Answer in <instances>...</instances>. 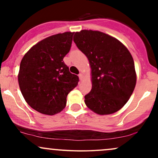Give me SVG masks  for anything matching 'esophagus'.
I'll return each instance as SVG.
<instances>
[{
  "instance_id": "esophagus-1",
  "label": "esophagus",
  "mask_w": 158,
  "mask_h": 158,
  "mask_svg": "<svg viewBox=\"0 0 158 158\" xmlns=\"http://www.w3.org/2000/svg\"><path fill=\"white\" fill-rule=\"evenodd\" d=\"M79 79H80V80H82V79H83V77H84V76H83L82 73H79Z\"/></svg>"
}]
</instances>
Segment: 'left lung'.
<instances>
[{"label": "left lung", "instance_id": "1", "mask_svg": "<svg viewBox=\"0 0 158 158\" xmlns=\"http://www.w3.org/2000/svg\"><path fill=\"white\" fill-rule=\"evenodd\" d=\"M73 41L91 68L92 89L85 96V105L100 115L121 109L137 80L130 52L117 39L99 31L81 30L76 32Z\"/></svg>", "mask_w": 158, "mask_h": 158}]
</instances>
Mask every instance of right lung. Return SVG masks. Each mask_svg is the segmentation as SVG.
Wrapping results in <instances>:
<instances>
[{
	"label": "right lung",
	"instance_id": "right-lung-1",
	"mask_svg": "<svg viewBox=\"0 0 158 158\" xmlns=\"http://www.w3.org/2000/svg\"><path fill=\"white\" fill-rule=\"evenodd\" d=\"M74 32L43 39L25 54L20 64L19 84L27 104L43 114L54 115L66 106L67 96L77 86L78 76L63 59L70 51Z\"/></svg>",
	"mask_w": 158,
	"mask_h": 158
}]
</instances>
